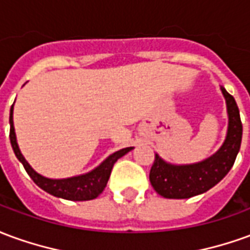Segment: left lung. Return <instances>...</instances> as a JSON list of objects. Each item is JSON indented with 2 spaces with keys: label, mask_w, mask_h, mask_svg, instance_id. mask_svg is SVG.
Instances as JSON below:
<instances>
[{
  "label": "left lung",
  "mask_w": 250,
  "mask_h": 250,
  "mask_svg": "<svg viewBox=\"0 0 250 250\" xmlns=\"http://www.w3.org/2000/svg\"><path fill=\"white\" fill-rule=\"evenodd\" d=\"M229 115L228 135L224 145L213 157L202 162L185 166L168 165L155 154L150 170V182L159 195L165 198H190L208 191L229 173L240 151L242 138V123L234 98L221 87Z\"/></svg>",
  "instance_id": "1"
}]
</instances>
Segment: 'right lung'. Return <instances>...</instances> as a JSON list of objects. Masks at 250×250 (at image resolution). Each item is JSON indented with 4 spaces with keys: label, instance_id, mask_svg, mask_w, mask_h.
Masks as SVG:
<instances>
[{
    "label": "right lung",
    "instance_id": "add662e5",
    "mask_svg": "<svg viewBox=\"0 0 250 250\" xmlns=\"http://www.w3.org/2000/svg\"><path fill=\"white\" fill-rule=\"evenodd\" d=\"M9 123H10L9 138H10L13 151L17 159L22 163L26 173L29 174L32 181L46 193L52 194L55 197H59V198L68 199V201H89V199L96 198L99 194L103 193L104 188L107 186V182H108L115 162L119 158L123 157L125 154L132 150V147H125V148H122L119 151L114 152L100 166L92 170L91 173L84 174V175L72 177V178L66 179H49L36 173L35 170L29 166V163L25 161V158L22 157V154L20 151L19 145H17V141H16V134H14L13 105L10 108Z\"/></svg>",
    "mask_w": 250,
    "mask_h": 250
}]
</instances>
